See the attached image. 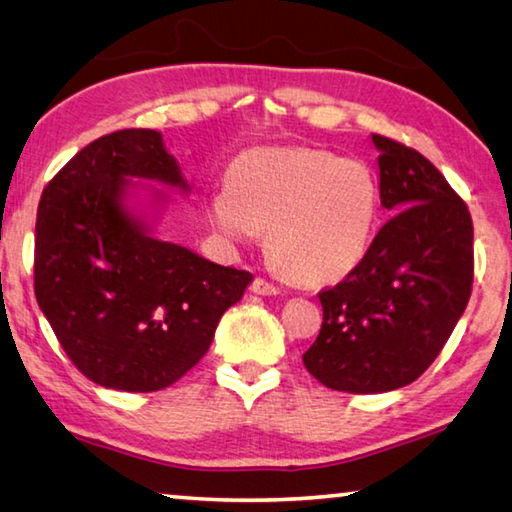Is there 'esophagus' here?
Wrapping results in <instances>:
<instances>
[{
    "instance_id": "obj_1",
    "label": "esophagus",
    "mask_w": 512,
    "mask_h": 512,
    "mask_svg": "<svg viewBox=\"0 0 512 512\" xmlns=\"http://www.w3.org/2000/svg\"><path fill=\"white\" fill-rule=\"evenodd\" d=\"M250 291L257 293V296H277V293H280V287H275V284L266 282L264 277H255L253 284H250Z\"/></svg>"
}]
</instances>
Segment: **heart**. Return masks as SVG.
<instances>
[{"label": "heart", "instance_id": "obj_1", "mask_svg": "<svg viewBox=\"0 0 512 512\" xmlns=\"http://www.w3.org/2000/svg\"><path fill=\"white\" fill-rule=\"evenodd\" d=\"M379 187L366 164L311 146H262L230 164L207 196V219L246 244L268 228V250L298 282H339L368 255Z\"/></svg>", "mask_w": 512, "mask_h": 512}]
</instances>
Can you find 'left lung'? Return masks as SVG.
<instances>
[{"mask_svg":"<svg viewBox=\"0 0 512 512\" xmlns=\"http://www.w3.org/2000/svg\"><path fill=\"white\" fill-rule=\"evenodd\" d=\"M379 196L393 219L334 289L320 291L323 327L302 354L320 384L386 393L438 357L472 293L474 230L467 205L415 149L372 135Z\"/></svg>","mask_w":512,"mask_h":512,"instance_id":"8db88e82","label":"left lung"}]
</instances>
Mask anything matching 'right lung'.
I'll list each match as a JSON object with an SVG mask.
<instances>
[{"mask_svg":"<svg viewBox=\"0 0 512 512\" xmlns=\"http://www.w3.org/2000/svg\"><path fill=\"white\" fill-rule=\"evenodd\" d=\"M140 180L189 192L158 131L126 128L76 153L42 192L33 266L38 305L67 357L94 384L128 393L160 391L192 370L253 282L155 237L167 196ZM140 191L146 211L127 203Z\"/></svg>","mask_w":512,"mask_h":512,"instance_id":"1","label":"right lung"}]
</instances>
